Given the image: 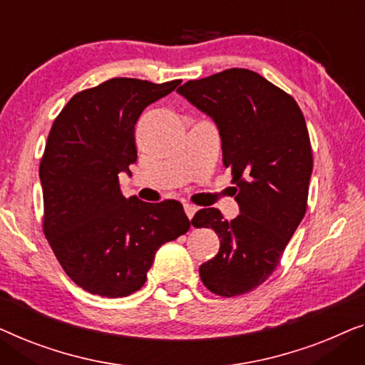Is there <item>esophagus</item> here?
<instances>
[{"label": "esophagus", "instance_id": "1", "mask_svg": "<svg viewBox=\"0 0 365 365\" xmlns=\"http://www.w3.org/2000/svg\"><path fill=\"white\" fill-rule=\"evenodd\" d=\"M183 208H185V213H187V217H188L190 220L193 218V215L197 213V210H198L197 207H195L193 203H185V205H183Z\"/></svg>", "mask_w": 365, "mask_h": 365}]
</instances>
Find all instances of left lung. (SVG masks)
Masks as SVG:
<instances>
[{"label": "left lung", "instance_id": "8db88e82", "mask_svg": "<svg viewBox=\"0 0 365 365\" xmlns=\"http://www.w3.org/2000/svg\"><path fill=\"white\" fill-rule=\"evenodd\" d=\"M177 91L218 125L223 165L238 188L235 220L217 208L195 213V227L213 228L220 238L200 278L218 296L245 294L273 274L304 218L312 172L304 115L287 92L250 69L222 71Z\"/></svg>", "mask_w": 365, "mask_h": 365}]
</instances>
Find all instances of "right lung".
I'll use <instances>...</instances> for the list:
<instances>
[{"mask_svg": "<svg viewBox=\"0 0 365 365\" xmlns=\"http://www.w3.org/2000/svg\"><path fill=\"white\" fill-rule=\"evenodd\" d=\"M180 82L109 79L73 96L51 127L39 163L43 232L66 274L92 294L138 291L157 250L188 232L180 202L125 198L119 185L137 160L142 110Z\"/></svg>", "mask_w": 365, "mask_h": 365, "instance_id": "right-lung-1", "label": "right lung"}]
</instances>
